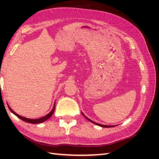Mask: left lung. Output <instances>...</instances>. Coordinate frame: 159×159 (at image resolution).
<instances>
[{
    "instance_id": "1",
    "label": "left lung",
    "mask_w": 159,
    "mask_h": 159,
    "mask_svg": "<svg viewBox=\"0 0 159 159\" xmlns=\"http://www.w3.org/2000/svg\"><path fill=\"white\" fill-rule=\"evenodd\" d=\"M81 113H82V115H84V113L81 112ZM85 116V115H84ZM85 117L86 118V119H88V120H89V121H90V122H91V123H94V124H95V125H98V126H100V127H115V125H102V124H99V123H95V122H93V121H91V119H88V117H86L85 116Z\"/></svg>"
}]
</instances>
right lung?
<instances>
[{
	"mask_svg": "<svg viewBox=\"0 0 159 159\" xmlns=\"http://www.w3.org/2000/svg\"><path fill=\"white\" fill-rule=\"evenodd\" d=\"M7 105H8V107L9 109L11 110V111L13 114L15 115L16 117H18V118H20L21 120H22V121H24L27 122V123H32V124H37V123H41L44 122L45 121H46L47 119H48L49 118L51 117V116L53 115V113H54V109H55V103H54V107H53L52 111H50L48 114H47V115H46V116L42 117H41V118L34 119H28V118H26V117H25L20 116V115H19L18 114H17V113H16L15 112H14V111L11 108V107L9 106L8 104H7Z\"/></svg>",
	"mask_w": 159,
	"mask_h": 159,
	"instance_id": "right-lung-1",
	"label": "right lung"
}]
</instances>
